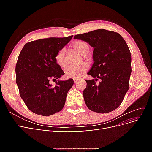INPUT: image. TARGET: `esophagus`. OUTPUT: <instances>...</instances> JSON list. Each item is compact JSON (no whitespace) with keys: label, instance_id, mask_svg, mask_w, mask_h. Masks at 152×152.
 Here are the masks:
<instances>
[{"label":"esophagus","instance_id":"obj_1","mask_svg":"<svg viewBox=\"0 0 152 152\" xmlns=\"http://www.w3.org/2000/svg\"><path fill=\"white\" fill-rule=\"evenodd\" d=\"M78 80H78V79H73V82H74V83L75 84H76V83H77V82H78Z\"/></svg>","mask_w":152,"mask_h":152}]
</instances>
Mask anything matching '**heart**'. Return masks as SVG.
<instances>
[{"label":"heart","mask_w":152,"mask_h":152,"mask_svg":"<svg viewBox=\"0 0 152 152\" xmlns=\"http://www.w3.org/2000/svg\"><path fill=\"white\" fill-rule=\"evenodd\" d=\"M72 48L73 50L77 53L83 56L86 59H89V58L87 53L89 51V45L85 41L83 40H77L72 44ZM65 55L66 50L65 48H62L55 56V61L57 65L61 68L66 66L65 61ZM89 66L88 63L86 62L82 63L80 65L78 66H68L65 69V75L68 79H78L80 78L84 73L89 70Z\"/></svg>","instance_id":"obj_1"}]
</instances>
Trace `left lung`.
Returning a JSON list of instances; mask_svg holds the SVG:
<instances>
[{
  "label": "left lung",
  "instance_id": "left-lung-1",
  "mask_svg": "<svg viewBox=\"0 0 152 152\" xmlns=\"http://www.w3.org/2000/svg\"><path fill=\"white\" fill-rule=\"evenodd\" d=\"M94 48V63L87 74L83 91L85 103L91 111L106 113L117 108L129 87L131 56L126 42L117 32L98 29L74 36ZM100 79V84L95 81Z\"/></svg>",
  "mask_w": 152,
  "mask_h": 152
}]
</instances>
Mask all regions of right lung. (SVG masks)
I'll return each mask as SVG.
<instances>
[{
	"label": "right lung",
	"mask_w": 152,
	"mask_h": 152,
	"mask_svg": "<svg viewBox=\"0 0 152 152\" xmlns=\"http://www.w3.org/2000/svg\"><path fill=\"white\" fill-rule=\"evenodd\" d=\"M66 37H50L26 43L16 65V82L20 95L30 111L49 116L61 111L66 94L73 85V79L56 82L65 74L55 61V56L70 41Z\"/></svg>",
	"instance_id": "add662e5"
}]
</instances>
